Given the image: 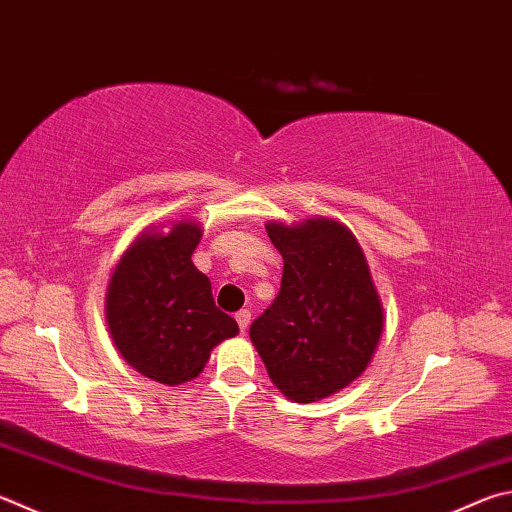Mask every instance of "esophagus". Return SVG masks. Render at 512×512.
<instances>
[{"mask_svg": "<svg viewBox=\"0 0 512 512\" xmlns=\"http://www.w3.org/2000/svg\"><path fill=\"white\" fill-rule=\"evenodd\" d=\"M235 320H237V324H239V329H241V333H246V329H248V324H250V311H246V309H241L237 315H235Z\"/></svg>", "mask_w": 512, "mask_h": 512, "instance_id": "34e87169", "label": "esophagus"}]
</instances>
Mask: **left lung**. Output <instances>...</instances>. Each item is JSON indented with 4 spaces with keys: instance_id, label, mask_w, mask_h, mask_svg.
I'll list each match as a JSON object with an SVG mask.
<instances>
[{
    "instance_id": "obj_1",
    "label": "left lung",
    "mask_w": 512,
    "mask_h": 512,
    "mask_svg": "<svg viewBox=\"0 0 512 512\" xmlns=\"http://www.w3.org/2000/svg\"><path fill=\"white\" fill-rule=\"evenodd\" d=\"M266 232L284 259L282 286L250 324V340L288 401H320L367 369L383 333V304L365 253L340 221H268Z\"/></svg>"
}]
</instances>
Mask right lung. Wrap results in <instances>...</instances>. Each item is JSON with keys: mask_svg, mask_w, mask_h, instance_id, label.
I'll use <instances>...</instances> for the list:
<instances>
[{"mask_svg": "<svg viewBox=\"0 0 512 512\" xmlns=\"http://www.w3.org/2000/svg\"><path fill=\"white\" fill-rule=\"evenodd\" d=\"M197 221H174L170 232L147 228L134 239L107 286L111 340L138 374L163 385L197 378L237 322L219 311L206 275L192 264Z\"/></svg>", "mask_w": 512, "mask_h": 512, "instance_id": "right-lung-1", "label": "right lung"}]
</instances>
